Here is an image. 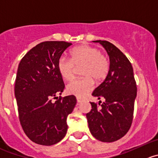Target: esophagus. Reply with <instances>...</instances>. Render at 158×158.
Returning a JSON list of instances; mask_svg holds the SVG:
<instances>
[{"instance_id":"esophagus-1","label":"esophagus","mask_w":158,"mask_h":158,"mask_svg":"<svg viewBox=\"0 0 158 158\" xmlns=\"http://www.w3.org/2000/svg\"><path fill=\"white\" fill-rule=\"evenodd\" d=\"M76 99H77V102H82V99H80V98H79V97H77V98H76Z\"/></svg>"}]
</instances>
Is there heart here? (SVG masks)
Instances as JSON below:
<instances>
[{
  "label": "heart",
  "mask_w": 158,
  "mask_h": 158,
  "mask_svg": "<svg viewBox=\"0 0 158 158\" xmlns=\"http://www.w3.org/2000/svg\"><path fill=\"white\" fill-rule=\"evenodd\" d=\"M80 69L82 79L72 81L66 86L69 94L79 98L86 96L94 87V81L100 82L106 78L110 64L105 54L96 47L88 45H79L70 52V60L62 57L57 64L58 71L65 81L74 78L76 69Z\"/></svg>",
  "instance_id": "b5f03b06"
}]
</instances>
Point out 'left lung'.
<instances>
[{
    "label": "left lung",
    "instance_id": "1",
    "mask_svg": "<svg viewBox=\"0 0 158 158\" xmlns=\"http://www.w3.org/2000/svg\"><path fill=\"white\" fill-rule=\"evenodd\" d=\"M99 42L110 56V68L105 80L92 95L100 102H90L92 109L86 113L92 135L102 142H113L122 138L131 128L134 118L137 84L132 65L127 56L107 41Z\"/></svg>",
    "mask_w": 158,
    "mask_h": 158
}]
</instances>
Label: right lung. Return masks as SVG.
Wrapping results in <instances>:
<instances>
[{"label":"right lung","mask_w":158,"mask_h":158,"mask_svg":"<svg viewBox=\"0 0 158 158\" xmlns=\"http://www.w3.org/2000/svg\"><path fill=\"white\" fill-rule=\"evenodd\" d=\"M72 43L41 42L22 58L15 79V94L19 121L27 137L35 143L51 146L66 134V119L76 104V96L56 97L65 88L58 61ZM56 98V102L51 99Z\"/></svg>","instance_id":"obj_1"}]
</instances>
